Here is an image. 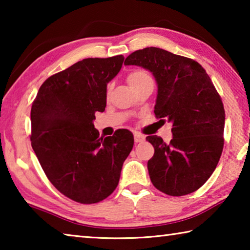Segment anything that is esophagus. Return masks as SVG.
Wrapping results in <instances>:
<instances>
[{"label":"esophagus","mask_w":250,"mask_h":250,"mask_svg":"<svg viewBox=\"0 0 250 250\" xmlns=\"http://www.w3.org/2000/svg\"><path fill=\"white\" fill-rule=\"evenodd\" d=\"M133 135H134V142L135 143L143 142V141H145V139H146L145 135H142L141 133H139V132H134Z\"/></svg>","instance_id":"esophagus-1"}]
</instances>
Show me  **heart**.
Listing matches in <instances>:
<instances>
[{
  "label": "heart",
  "instance_id": "b5f03b06",
  "mask_svg": "<svg viewBox=\"0 0 250 250\" xmlns=\"http://www.w3.org/2000/svg\"><path fill=\"white\" fill-rule=\"evenodd\" d=\"M149 78H151V77L146 70L138 69V70L131 71V73L128 75V77H126V82H128L131 88H133Z\"/></svg>",
  "mask_w": 250,
  "mask_h": 250
}]
</instances>
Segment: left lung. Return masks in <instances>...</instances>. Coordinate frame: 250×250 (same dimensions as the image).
Segmentation results:
<instances>
[{
	"label": "left lung",
	"instance_id": "left-lung-1",
	"mask_svg": "<svg viewBox=\"0 0 250 250\" xmlns=\"http://www.w3.org/2000/svg\"><path fill=\"white\" fill-rule=\"evenodd\" d=\"M125 65L151 71L158 84L154 113L172 124V140L149 135L152 184L171 196L195 192L217 167L224 146L225 110L205 69L191 58L158 47L135 50Z\"/></svg>",
	"mask_w": 250,
	"mask_h": 250
}]
</instances>
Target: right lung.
Here are the masks:
<instances>
[{
	"label": "right lung",
	"mask_w": 250,
	"mask_h": 250,
	"mask_svg": "<svg viewBox=\"0 0 250 250\" xmlns=\"http://www.w3.org/2000/svg\"><path fill=\"white\" fill-rule=\"evenodd\" d=\"M124 59H83L46 79L32 104L33 150L50 183L82 204L98 203L115 191L132 150L129 130L103 138L92 122L97 111H104L107 83Z\"/></svg>",
	"instance_id": "add662e5"
}]
</instances>
